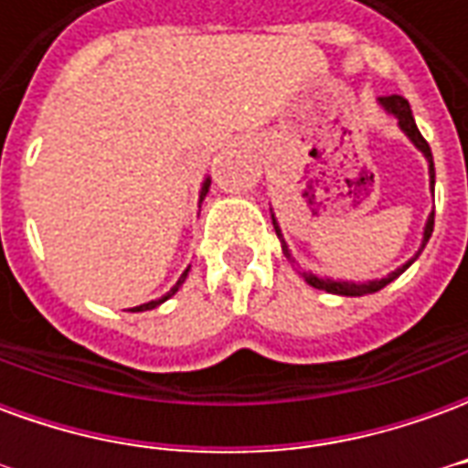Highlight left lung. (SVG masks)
I'll return each instance as SVG.
<instances>
[{
	"mask_svg": "<svg viewBox=\"0 0 468 468\" xmlns=\"http://www.w3.org/2000/svg\"><path fill=\"white\" fill-rule=\"evenodd\" d=\"M378 102H381V107L388 112V115H393L396 120H399V127H401L403 133L409 134V140H411L419 150H421L423 154H426V160H429V175H431V190H433V183H436V173H433V154H431V147H429V143L423 140V134L419 133V127H416V120H413L411 115V105H409V100L401 95H386V97H378ZM273 228L275 233H278V238H281V245H283V255L288 258V261H293L291 258V250H288V245H285L283 235H281V228H278V223H275V215H273ZM433 233V213L429 215V220H426V228H423V243H421V250L426 248V243H429V238H431ZM419 250V253H421ZM419 253L413 255L409 263H403L401 268H396L391 275H386V278H381V281H368V283H348V281H324V278H315L314 273H303L305 283L314 285V288H321V291H328V293H335V295H368V293H376V291H381V288H386V285L391 283V281H396L399 275L409 268V265L419 258Z\"/></svg>",
	"mask_w": 468,
	"mask_h": 468,
	"instance_id": "left-lung-1",
	"label": "left lung"
}]
</instances>
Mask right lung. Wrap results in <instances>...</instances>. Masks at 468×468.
<instances>
[{
  "label": "right lung",
  "mask_w": 468,
  "mask_h": 468,
  "mask_svg": "<svg viewBox=\"0 0 468 468\" xmlns=\"http://www.w3.org/2000/svg\"><path fill=\"white\" fill-rule=\"evenodd\" d=\"M207 187H210V180H205V183H203V190H200V200H203L205 193H207ZM187 271H190V268H187ZM187 271H185V273L180 275V281H177V283L173 285V291H170V293L163 295V298H160V301H150V303L137 305V308H133V311H153V308H157V305H160V303H165V301H167V298H170V295H173L175 291H177V288H180V285L185 283V278H187Z\"/></svg>",
  "instance_id": "right-lung-1"
}]
</instances>
